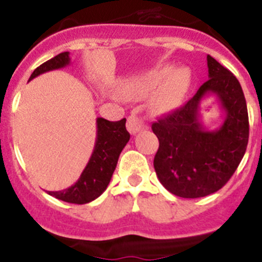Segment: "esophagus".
I'll list each match as a JSON object with an SVG mask.
<instances>
[{
    "label": "esophagus",
    "mask_w": 262,
    "mask_h": 262,
    "mask_svg": "<svg viewBox=\"0 0 262 262\" xmlns=\"http://www.w3.org/2000/svg\"><path fill=\"white\" fill-rule=\"evenodd\" d=\"M143 127V122L135 117V115H129L128 118H127V129L129 131V134H133L135 135L136 133H139Z\"/></svg>",
    "instance_id": "obj_1"
}]
</instances>
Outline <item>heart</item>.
<instances>
[{
	"mask_svg": "<svg viewBox=\"0 0 262 262\" xmlns=\"http://www.w3.org/2000/svg\"><path fill=\"white\" fill-rule=\"evenodd\" d=\"M169 66H158L141 76L138 80L127 84L124 95L127 97H143L155 88L152 105L158 112H167L178 106L183 100L189 85V74L186 69H177L170 74Z\"/></svg>",
	"mask_w": 262,
	"mask_h": 262,
	"instance_id": "obj_1",
	"label": "heart"
}]
</instances>
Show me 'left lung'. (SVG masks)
Instances as JSON below:
<instances>
[{
  "label": "left lung",
  "instance_id": "obj_1",
  "mask_svg": "<svg viewBox=\"0 0 262 262\" xmlns=\"http://www.w3.org/2000/svg\"><path fill=\"white\" fill-rule=\"evenodd\" d=\"M209 79L187 104L152 124L160 147L156 174L172 195L204 198L229 182L247 149L248 112L241 83L213 57H206ZM214 95L227 114L223 126L206 130L200 121L202 98Z\"/></svg>",
  "mask_w": 262,
  "mask_h": 262
}]
</instances>
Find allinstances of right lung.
Returning a JSON list of instances; mask_svg holds the SVG:
<instances>
[{
    "mask_svg": "<svg viewBox=\"0 0 262 262\" xmlns=\"http://www.w3.org/2000/svg\"><path fill=\"white\" fill-rule=\"evenodd\" d=\"M70 53H59L49 61L44 62L30 76V80L47 71L57 70L70 63ZM97 135L92 156L87 166L81 172L75 184L62 191H48L50 196L66 203L87 204L97 199L106 189L112 175L114 172L119 155L129 140V134L126 129V118L117 122H110L104 118H97Z\"/></svg>",
    "mask_w": 262,
    "mask_h": 262,
    "instance_id": "add662e5",
    "label": "right lung"
}]
</instances>
